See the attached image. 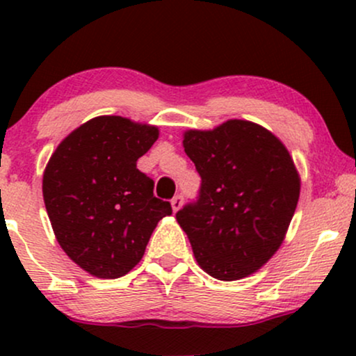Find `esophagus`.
I'll list each match as a JSON object with an SVG mask.
<instances>
[{"label": "esophagus", "mask_w": 356, "mask_h": 356, "mask_svg": "<svg viewBox=\"0 0 356 356\" xmlns=\"http://www.w3.org/2000/svg\"><path fill=\"white\" fill-rule=\"evenodd\" d=\"M170 204H172V211L174 212H177L179 209H181V206H182V194L174 195L172 201H170Z\"/></svg>", "instance_id": "obj_1"}]
</instances>
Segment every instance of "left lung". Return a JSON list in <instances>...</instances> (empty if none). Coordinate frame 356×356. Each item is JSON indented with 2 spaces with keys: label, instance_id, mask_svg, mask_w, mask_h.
Masks as SVG:
<instances>
[{
  "label": "left lung",
  "instance_id": "1",
  "mask_svg": "<svg viewBox=\"0 0 356 356\" xmlns=\"http://www.w3.org/2000/svg\"><path fill=\"white\" fill-rule=\"evenodd\" d=\"M184 150L201 189L175 219L195 261L220 281L252 275L280 249L295 214L300 175L291 155L269 130L248 120L187 130Z\"/></svg>",
  "mask_w": 356,
  "mask_h": 356
}]
</instances>
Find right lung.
I'll return each mask as SVG.
<instances>
[{
	"mask_svg": "<svg viewBox=\"0 0 356 356\" xmlns=\"http://www.w3.org/2000/svg\"><path fill=\"white\" fill-rule=\"evenodd\" d=\"M157 138V127L102 115L73 130L50 157L43 174L48 218L61 249L90 275H127L159 220L172 214L137 169Z\"/></svg>",
	"mask_w": 356,
	"mask_h": 356,
	"instance_id": "add662e5",
	"label": "right lung"
}]
</instances>
